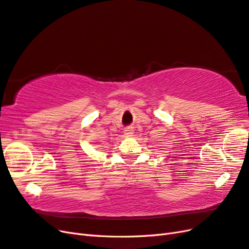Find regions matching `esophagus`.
Instances as JSON below:
<instances>
[{
  "mask_svg": "<svg viewBox=\"0 0 249 249\" xmlns=\"http://www.w3.org/2000/svg\"><path fill=\"white\" fill-rule=\"evenodd\" d=\"M133 133H134L133 127H125V130H124V135L125 136L131 137V136H133Z\"/></svg>",
  "mask_w": 249,
  "mask_h": 249,
  "instance_id": "obj_1",
  "label": "esophagus"
}]
</instances>
